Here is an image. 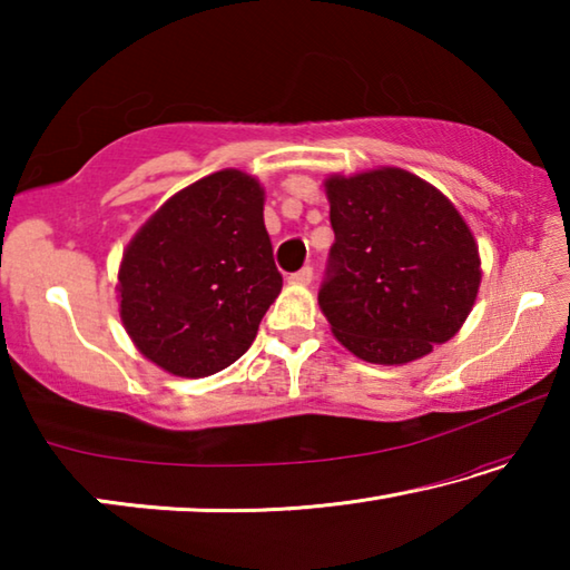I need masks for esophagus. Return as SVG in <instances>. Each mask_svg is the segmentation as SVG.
I'll return each instance as SVG.
<instances>
[{
    "mask_svg": "<svg viewBox=\"0 0 570 570\" xmlns=\"http://www.w3.org/2000/svg\"><path fill=\"white\" fill-rule=\"evenodd\" d=\"M314 278V272H312V266H304V268H298L296 274H292L288 276V284H298V286H306L308 282H312Z\"/></svg>",
    "mask_w": 570,
    "mask_h": 570,
    "instance_id": "1",
    "label": "esophagus"
}]
</instances>
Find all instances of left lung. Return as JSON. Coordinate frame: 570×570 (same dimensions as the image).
Returning <instances> with one entry per match:
<instances>
[{"instance_id":"left-lung-1","label":"left lung","mask_w":570,"mask_h":570,"mask_svg":"<svg viewBox=\"0 0 570 570\" xmlns=\"http://www.w3.org/2000/svg\"><path fill=\"white\" fill-rule=\"evenodd\" d=\"M334 246L320 306L332 334L372 364H407L465 324L480 254L465 218L402 168L324 180Z\"/></svg>"}]
</instances>
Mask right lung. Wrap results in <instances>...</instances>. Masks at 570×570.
<instances>
[{"label":"right lung","mask_w":570,"mask_h":570,"mask_svg":"<svg viewBox=\"0 0 570 570\" xmlns=\"http://www.w3.org/2000/svg\"><path fill=\"white\" fill-rule=\"evenodd\" d=\"M118 302L138 352L176 377L226 370L282 292L264 188L226 168L170 196L122 250Z\"/></svg>","instance_id":"1"}]
</instances>
